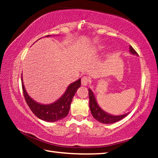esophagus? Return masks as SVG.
Returning <instances> with one entry per match:
<instances>
[{
    "instance_id": "34e87169",
    "label": "esophagus",
    "mask_w": 158,
    "mask_h": 158,
    "mask_svg": "<svg viewBox=\"0 0 158 158\" xmlns=\"http://www.w3.org/2000/svg\"><path fill=\"white\" fill-rule=\"evenodd\" d=\"M89 82V79L87 77H84L81 79V84L83 85H87Z\"/></svg>"
}]
</instances>
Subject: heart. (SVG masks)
<instances>
[{"label":"heart","instance_id":"b5f03b06","mask_svg":"<svg viewBox=\"0 0 158 158\" xmlns=\"http://www.w3.org/2000/svg\"><path fill=\"white\" fill-rule=\"evenodd\" d=\"M103 48H104V47H102V46H99V47H98L97 48H96L95 50H96V51H98V50H100V49H103Z\"/></svg>","mask_w":158,"mask_h":158}]
</instances>
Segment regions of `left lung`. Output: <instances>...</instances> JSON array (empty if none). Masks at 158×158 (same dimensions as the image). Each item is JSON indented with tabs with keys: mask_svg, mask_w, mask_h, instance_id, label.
<instances>
[{
	"mask_svg": "<svg viewBox=\"0 0 158 158\" xmlns=\"http://www.w3.org/2000/svg\"><path fill=\"white\" fill-rule=\"evenodd\" d=\"M130 52L131 54L138 56L137 53L135 52V50L131 46H130ZM88 90H89V95L90 110L93 118L97 120L98 121L104 124L114 123L121 121L123 118H124L125 116H127L130 114V112H127L126 114H123L121 115H112L107 113V112L104 111L99 106L94 95V93L92 91V90L90 89H89Z\"/></svg>",
	"mask_w": 158,
	"mask_h": 158,
	"instance_id": "8db88e82",
	"label": "left lung"
}]
</instances>
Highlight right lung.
<instances>
[{
  "label": "right lung",
  "mask_w": 158,
  "mask_h": 158,
  "mask_svg": "<svg viewBox=\"0 0 158 158\" xmlns=\"http://www.w3.org/2000/svg\"><path fill=\"white\" fill-rule=\"evenodd\" d=\"M47 35L45 37H50ZM21 74V84L25 100L32 112L40 119L46 122H56L68 116L73 98L77 89L81 86V79L71 83L65 93L57 100L50 104H42L35 101L26 91Z\"/></svg>",
  "instance_id": "1"
}]
</instances>
